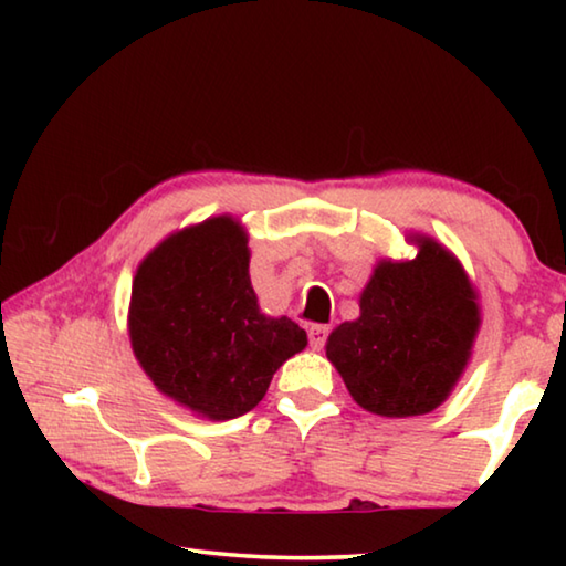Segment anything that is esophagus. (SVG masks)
<instances>
[{"label": "esophagus", "instance_id": "1", "mask_svg": "<svg viewBox=\"0 0 566 566\" xmlns=\"http://www.w3.org/2000/svg\"><path fill=\"white\" fill-rule=\"evenodd\" d=\"M329 332H332V329L327 327V324H312L310 332H306V334H310V347H312V349H322L324 344H327Z\"/></svg>", "mask_w": 566, "mask_h": 566}]
</instances>
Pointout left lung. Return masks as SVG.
Segmentation results:
<instances>
[{
  "mask_svg": "<svg viewBox=\"0 0 566 566\" xmlns=\"http://www.w3.org/2000/svg\"><path fill=\"white\" fill-rule=\"evenodd\" d=\"M409 262H381L359 300V319L329 334L327 357L359 407L379 417L437 409L472 352L479 306L452 254L417 239Z\"/></svg>",
  "mask_w": 566,
  "mask_h": 566,
  "instance_id": "left-lung-1",
  "label": "left lung"
}]
</instances>
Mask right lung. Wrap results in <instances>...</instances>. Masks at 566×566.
I'll return each instance as SVG.
<instances>
[{"label": "right lung", "instance_id": "right-lung-1", "mask_svg": "<svg viewBox=\"0 0 566 566\" xmlns=\"http://www.w3.org/2000/svg\"><path fill=\"white\" fill-rule=\"evenodd\" d=\"M129 337L161 395L217 421L260 405L274 371L306 347L300 324L260 312L247 234L229 217L171 234L139 264Z\"/></svg>", "mask_w": 566, "mask_h": 566}]
</instances>
